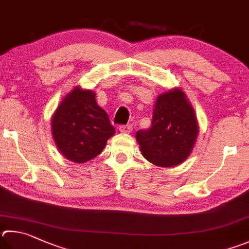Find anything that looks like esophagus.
I'll return each instance as SVG.
<instances>
[{"label":"esophagus","instance_id":"34e87169","mask_svg":"<svg viewBox=\"0 0 249 249\" xmlns=\"http://www.w3.org/2000/svg\"><path fill=\"white\" fill-rule=\"evenodd\" d=\"M133 127L130 125H121L119 127V130L121 133H124V134H129L132 132Z\"/></svg>","mask_w":249,"mask_h":249}]
</instances>
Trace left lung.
<instances>
[{
	"instance_id": "1",
	"label": "left lung",
	"mask_w": 249,
	"mask_h": 249,
	"mask_svg": "<svg viewBox=\"0 0 249 249\" xmlns=\"http://www.w3.org/2000/svg\"><path fill=\"white\" fill-rule=\"evenodd\" d=\"M198 133L199 126L191 102L182 89L173 88L158 96L151 126L138 130L136 140L149 162L171 168L191 156Z\"/></svg>"
}]
</instances>
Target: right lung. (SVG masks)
Instances as JSON below:
<instances>
[{
    "label": "right lung",
    "instance_id": "right-lung-1",
    "mask_svg": "<svg viewBox=\"0 0 249 249\" xmlns=\"http://www.w3.org/2000/svg\"><path fill=\"white\" fill-rule=\"evenodd\" d=\"M51 133L67 160L85 163L105 149L115 128L107 112L97 105L96 92L75 86L54 111Z\"/></svg>",
    "mask_w": 249,
    "mask_h": 249
}]
</instances>
